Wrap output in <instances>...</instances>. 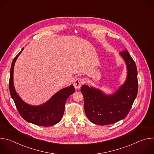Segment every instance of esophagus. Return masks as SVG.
Wrapping results in <instances>:
<instances>
[{
  "mask_svg": "<svg viewBox=\"0 0 154 154\" xmlns=\"http://www.w3.org/2000/svg\"><path fill=\"white\" fill-rule=\"evenodd\" d=\"M83 83V80L82 79H77L74 83V88L76 90H78L79 88H80V87L82 85V83Z\"/></svg>",
  "mask_w": 154,
  "mask_h": 154,
  "instance_id": "obj_1",
  "label": "esophagus"
}]
</instances>
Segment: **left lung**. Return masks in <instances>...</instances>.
Segmentation results:
<instances>
[{"instance_id": "left-lung-1", "label": "left lung", "mask_w": 154, "mask_h": 154, "mask_svg": "<svg viewBox=\"0 0 154 154\" xmlns=\"http://www.w3.org/2000/svg\"><path fill=\"white\" fill-rule=\"evenodd\" d=\"M127 68L124 83L112 94H106L100 89L83 85L81 92L84 97V108L87 118L97 125L114 124L125 118L138 93L137 66L127 51L119 53Z\"/></svg>"}]
</instances>
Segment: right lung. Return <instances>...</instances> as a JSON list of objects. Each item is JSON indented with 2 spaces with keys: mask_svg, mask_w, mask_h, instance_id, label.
I'll use <instances>...</instances> for the list:
<instances>
[{
  "mask_svg": "<svg viewBox=\"0 0 154 154\" xmlns=\"http://www.w3.org/2000/svg\"><path fill=\"white\" fill-rule=\"evenodd\" d=\"M14 58L10 69V92L20 115L26 121L39 126L49 127L58 123L63 118L66 101L75 91L72 85L60 90L47 102L39 105H32L25 102L15 90L13 83V72L15 62L23 51Z\"/></svg>",
  "mask_w": 154,
  "mask_h": 154,
  "instance_id": "obj_1",
  "label": "right lung"
}]
</instances>
